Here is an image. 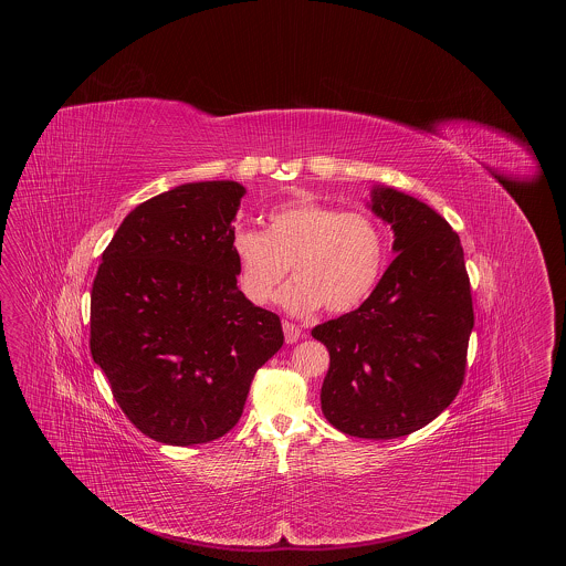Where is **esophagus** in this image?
<instances>
[{"instance_id":"esophagus-1","label":"esophagus","mask_w":566,"mask_h":566,"mask_svg":"<svg viewBox=\"0 0 566 566\" xmlns=\"http://www.w3.org/2000/svg\"><path fill=\"white\" fill-rule=\"evenodd\" d=\"M282 328H284V337H286V344H295L298 342L301 337H303V333H301V328L293 323H284L282 324Z\"/></svg>"}]
</instances>
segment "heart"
I'll use <instances>...</instances> for the list:
<instances>
[{"label":"heart","mask_w":566,"mask_h":566,"mask_svg":"<svg viewBox=\"0 0 566 566\" xmlns=\"http://www.w3.org/2000/svg\"><path fill=\"white\" fill-rule=\"evenodd\" d=\"M231 254L250 303H270L291 270L295 280L280 293L289 312L303 316L324 305L346 314L374 293L388 259V233L369 212L296 197L271 208L265 233L238 229Z\"/></svg>","instance_id":"heart-1"}]
</instances>
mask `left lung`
Returning <instances> with one entry per match:
<instances>
[{"label":"left lung","mask_w":566,"mask_h":566,"mask_svg":"<svg viewBox=\"0 0 566 566\" xmlns=\"http://www.w3.org/2000/svg\"><path fill=\"white\" fill-rule=\"evenodd\" d=\"M371 210L392 227L397 259L358 310L312 335L331 356L324 418L350 437L397 439L457 399L475 316L464 252L446 218L381 187Z\"/></svg>","instance_id":"obj_1"}]
</instances>
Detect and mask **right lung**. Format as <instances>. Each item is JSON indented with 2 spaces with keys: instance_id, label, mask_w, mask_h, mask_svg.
I'll use <instances>...</instances> for the list:
<instances>
[{
  "instance_id": "add662e5",
  "label": "right lung",
  "mask_w": 566,
  "mask_h": 566,
  "mask_svg": "<svg viewBox=\"0 0 566 566\" xmlns=\"http://www.w3.org/2000/svg\"><path fill=\"white\" fill-rule=\"evenodd\" d=\"M242 185L190 182L129 212L91 291V354L135 429L208 443L242 418L254 374L284 344L280 316L238 289L231 224Z\"/></svg>"
}]
</instances>
